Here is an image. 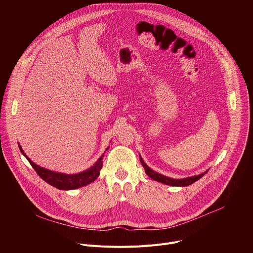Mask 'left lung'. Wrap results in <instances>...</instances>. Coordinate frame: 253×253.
I'll return each instance as SVG.
<instances>
[{"instance_id": "left-lung-1", "label": "left lung", "mask_w": 253, "mask_h": 253, "mask_svg": "<svg viewBox=\"0 0 253 253\" xmlns=\"http://www.w3.org/2000/svg\"><path fill=\"white\" fill-rule=\"evenodd\" d=\"M140 162L142 164V166L144 167V169H145V172L146 174L153 180H155V181H158V182H161V183H164V184H167V185H172V186H188L192 183H194L195 181H197L198 179H200L203 175H205L206 172L200 174V175H196V176H192V177H188V178H184V179H173V178H169V177H166L162 174H159L155 171H153L151 168H149L145 162L143 161V159L140 157Z\"/></svg>"}]
</instances>
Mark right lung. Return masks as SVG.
I'll return each instance as SVG.
<instances>
[{
    "instance_id": "add662e5",
    "label": "right lung",
    "mask_w": 253,
    "mask_h": 253,
    "mask_svg": "<svg viewBox=\"0 0 253 253\" xmlns=\"http://www.w3.org/2000/svg\"><path fill=\"white\" fill-rule=\"evenodd\" d=\"M21 152L24 154L21 146H19ZM25 155V154H24ZM25 157L27 160L30 162L32 167L35 169V171L37 172V174L43 179L47 183L50 185L61 189V190H72V189H76L83 187L85 185H88L95 181V179L99 176L100 170L103 166V157L104 154L98 159V161L88 170L78 173V174H64V173H58V172H53L51 170L42 168L38 165H36L32 160H30L26 155Z\"/></svg>"
}]
</instances>
